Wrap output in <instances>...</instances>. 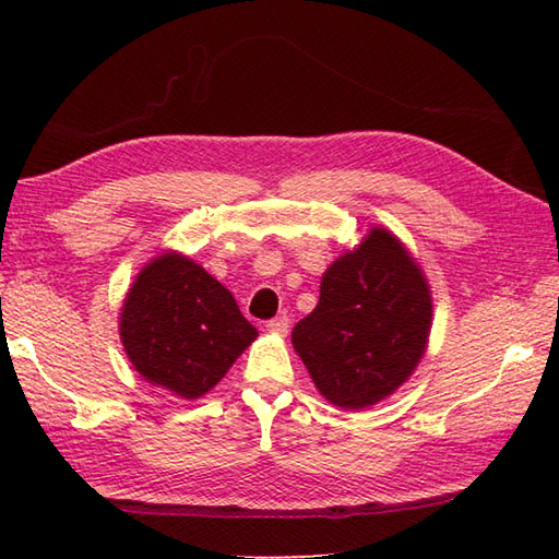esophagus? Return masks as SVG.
<instances>
[{
  "mask_svg": "<svg viewBox=\"0 0 559 559\" xmlns=\"http://www.w3.org/2000/svg\"><path fill=\"white\" fill-rule=\"evenodd\" d=\"M288 328H290V320L286 316H278V318H273L266 323L269 333H276V335H286Z\"/></svg>",
  "mask_w": 559,
  "mask_h": 559,
  "instance_id": "1",
  "label": "esophagus"
}]
</instances>
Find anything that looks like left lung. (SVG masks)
I'll list each match as a JSON object with an SVG mask.
<instances>
[{
  "instance_id": "8db88e82",
  "label": "left lung",
  "mask_w": 559,
  "mask_h": 559,
  "mask_svg": "<svg viewBox=\"0 0 559 559\" xmlns=\"http://www.w3.org/2000/svg\"><path fill=\"white\" fill-rule=\"evenodd\" d=\"M431 288L412 251L372 226L330 263L313 313L293 328L310 380L340 409H367L409 380L431 333Z\"/></svg>"
}]
</instances>
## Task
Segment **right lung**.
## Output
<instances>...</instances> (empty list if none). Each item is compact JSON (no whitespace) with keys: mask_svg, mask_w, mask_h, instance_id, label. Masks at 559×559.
Wrapping results in <instances>:
<instances>
[{"mask_svg":"<svg viewBox=\"0 0 559 559\" xmlns=\"http://www.w3.org/2000/svg\"><path fill=\"white\" fill-rule=\"evenodd\" d=\"M120 343L145 382L200 400L259 337L229 288L179 251L138 273L120 308Z\"/></svg>","mask_w":559,"mask_h":559,"instance_id":"1","label":"right lung"}]
</instances>
